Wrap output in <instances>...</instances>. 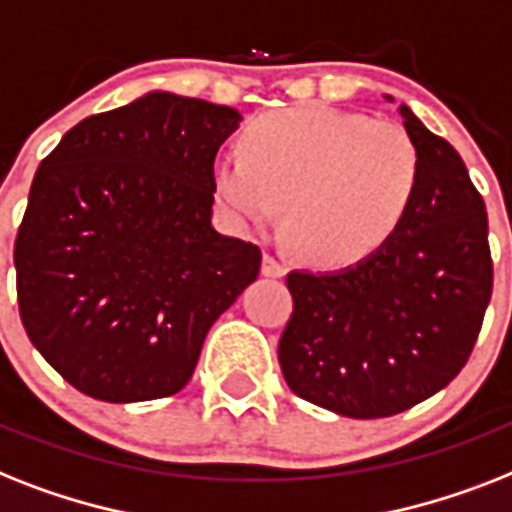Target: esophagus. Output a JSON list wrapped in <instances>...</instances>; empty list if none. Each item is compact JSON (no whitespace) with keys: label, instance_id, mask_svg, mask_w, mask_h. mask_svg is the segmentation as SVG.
<instances>
[{"label":"esophagus","instance_id":"34e87169","mask_svg":"<svg viewBox=\"0 0 512 512\" xmlns=\"http://www.w3.org/2000/svg\"><path fill=\"white\" fill-rule=\"evenodd\" d=\"M286 273V265L281 263V260H278L276 255H273V252H265V257H263V276H268V278H281Z\"/></svg>","mask_w":512,"mask_h":512}]
</instances>
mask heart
<instances>
[{
  "mask_svg": "<svg viewBox=\"0 0 512 512\" xmlns=\"http://www.w3.org/2000/svg\"><path fill=\"white\" fill-rule=\"evenodd\" d=\"M421 149L397 120L323 105L260 115L242 155L215 160L218 199L239 220L284 231L318 265H350L384 247L421 184Z\"/></svg>",
  "mask_w": 512,
  "mask_h": 512,
  "instance_id": "1",
  "label": "heart"
}]
</instances>
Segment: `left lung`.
Masks as SVG:
<instances>
[{
	"label": "left lung",
	"instance_id": "obj_1",
	"mask_svg": "<svg viewBox=\"0 0 512 512\" xmlns=\"http://www.w3.org/2000/svg\"><path fill=\"white\" fill-rule=\"evenodd\" d=\"M421 184L400 231L334 273L292 270L278 363L297 397L347 418H389L463 371L492 299L489 220L450 141L400 105Z\"/></svg>",
	"mask_w": 512,
	"mask_h": 512
}]
</instances>
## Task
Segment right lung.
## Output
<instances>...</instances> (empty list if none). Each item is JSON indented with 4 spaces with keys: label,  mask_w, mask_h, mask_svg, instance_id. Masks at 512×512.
<instances>
[{
    "label": "right lung",
    "mask_w": 512,
    "mask_h": 512,
    "mask_svg": "<svg viewBox=\"0 0 512 512\" xmlns=\"http://www.w3.org/2000/svg\"><path fill=\"white\" fill-rule=\"evenodd\" d=\"M239 120L152 91L83 118L41 160L12 252L20 321L78 392H181L210 326L260 273V247L210 223L215 155Z\"/></svg>",
    "instance_id": "obj_1"
}]
</instances>
